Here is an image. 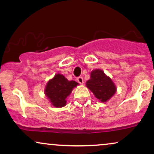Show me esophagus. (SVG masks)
Wrapping results in <instances>:
<instances>
[{
	"instance_id": "34e87169",
	"label": "esophagus",
	"mask_w": 154,
	"mask_h": 154,
	"mask_svg": "<svg viewBox=\"0 0 154 154\" xmlns=\"http://www.w3.org/2000/svg\"><path fill=\"white\" fill-rule=\"evenodd\" d=\"M77 82L79 83V84H83V83H84V80H83L82 77H77Z\"/></svg>"
}]
</instances>
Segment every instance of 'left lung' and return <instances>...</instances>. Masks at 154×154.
<instances>
[{
  "instance_id": "obj_1",
  "label": "left lung",
  "mask_w": 154,
  "mask_h": 154,
  "mask_svg": "<svg viewBox=\"0 0 154 154\" xmlns=\"http://www.w3.org/2000/svg\"><path fill=\"white\" fill-rule=\"evenodd\" d=\"M91 77V79L86 82V86L100 101L106 102L116 93L115 85L102 70H93Z\"/></svg>"
}]
</instances>
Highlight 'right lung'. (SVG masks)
I'll list each match as a JSON object with an SVG mask.
<instances>
[{"mask_svg": "<svg viewBox=\"0 0 154 154\" xmlns=\"http://www.w3.org/2000/svg\"><path fill=\"white\" fill-rule=\"evenodd\" d=\"M77 85L78 83L75 81H69L64 76L57 74L48 82L45 95L55 107H63L66 105V98Z\"/></svg>", "mask_w": 154, "mask_h": 154, "instance_id": "right-lung-1", "label": "right lung"}]
</instances>
